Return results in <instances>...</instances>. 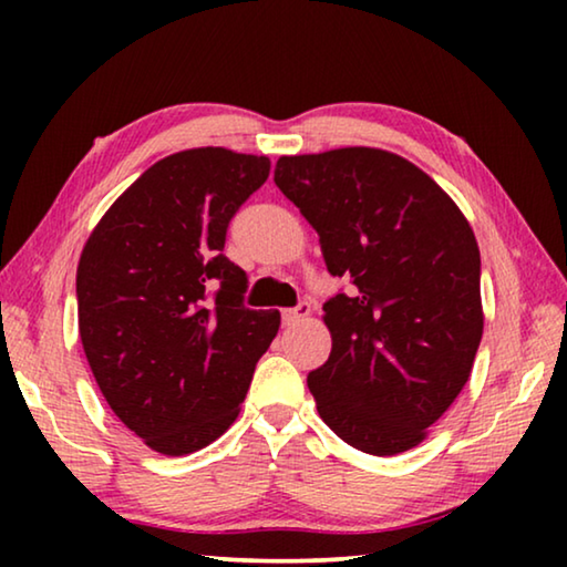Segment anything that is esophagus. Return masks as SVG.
Segmentation results:
<instances>
[{
    "mask_svg": "<svg viewBox=\"0 0 567 567\" xmlns=\"http://www.w3.org/2000/svg\"><path fill=\"white\" fill-rule=\"evenodd\" d=\"M305 318H310V302H300L297 307H287V310H282V324H287V328L302 322Z\"/></svg>",
    "mask_w": 567,
    "mask_h": 567,
    "instance_id": "1",
    "label": "esophagus"
}]
</instances>
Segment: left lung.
Segmentation results:
<instances>
[{
    "instance_id": "1",
    "label": "left lung",
    "mask_w": 567,
    "mask_h": 567,
    "mask_svg": "<svg viewBox=\"0 0 567 567\" xmlns=\"http://www.w3.org/2000/svg\"><path fill=\"white\" fill-rule=\"evenodd\" d=\"M275 185L354 285L322 305L332 352L307 375L320 417L362 453H405L473 372L485 320L473 227L433 177L378 147L280 157Z\"/></svg>"
}]
</instances>
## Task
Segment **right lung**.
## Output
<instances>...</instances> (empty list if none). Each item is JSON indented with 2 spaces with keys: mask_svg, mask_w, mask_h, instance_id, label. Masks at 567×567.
<instances>
[{
  "mask_svg": "<svg viewBox=\"0 0 567 567\" xmlns=\"http://www.w3.org/2000/svg\"><path fill=\"white\" fill-rule=\"evenodd\" d=\"M267 175L265 155L175 152L142 172L84 243V354L114 415L155 453L215 443L280 330V312L243 305L247 277L223 255L229 219Z\"/></svg>",
  "mask_w": 567,
  "mask_h": 567,
  "instance_id": "1",
  "label": "right lung"
}]
</instances>
